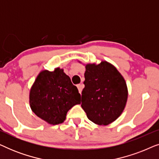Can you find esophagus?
<instances>
[{
  "mask_svg": "<svg viewBox=\"0 0 159 159\" xmlns=\"http://www.w3.org/2000/svg\"><path fill=\"white\" fill-rule=\"evenodd\" d=\"M84 84H78L77 85V88H78V90H79V92H80V93H82V89L84 88Z\"/></svg>",
  "mask_w": 159,
  "mask_h": 159,
  "instance_id": "esophagus-1",
  "label": "esophagus"
}]
</instances>
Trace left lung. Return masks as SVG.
Instances as JSON below:
<instances>
[{"mask_svg":"<svg viewBox=\"0 0 159 159\" xmlns=\"http://www.w3.org/2000/svg\"><path fill=\"white\" fill-rule=\"evenodd\" d=\"M84 78L81 106L88 118L98 125L112 123L120 116L127 101L125 78L106 61L86 64Z\"/></svg>","mask_w":159,"mask_h":159,"instance_id":"8db88e82","label":"left lung"}]
</instances>
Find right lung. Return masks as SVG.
<instances>
[{
    "label": "right lung",
    "instance_id": "1",
    "mask_svg": "<svg viewBox=\"0 0 159 159\" xmlns=\"http://www.w3.org/2000/svg\"><path fill=\"white\" fill-rule=\"evenodd\" d=\"M80 98L77 88L59 67L53 71H41L30 91L32 111L53 125L64 122L68 111L81 103Z\"/></svg>",
    "mask_w": 159,
    "mask_h": 159
}]
</instances>
